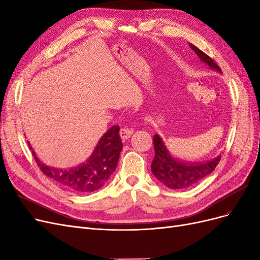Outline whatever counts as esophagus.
I'll use <instances>...</instances> for the list:
<instances>
[{
  "mask_svg": "<svg viewBox=\"0 0 260 260\" xmlns=\"http://www.w3.org/2000/svg\"><path fill=\"white\" fill-rule=\"evenodd\" d=\"M133 133H134V129H133V128L123 127V128H121V131H120V136H121V138H122L123 140H126V139H128V138L133 135Z\"/></svg>",
  "mask_w": 260,
  "mask_h": 260,
  "instance_id": "1",
  "label": "esophagus"
}]
</instances>
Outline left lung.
Returning a JSON list of instances; mask_svg holds the SVG:
<instances>
[{
    "label": "left lung",
    "instance_id": "1",
    "mask_svg": "<svg viewBox=\"0 0 260 260\" xmlns=\"http://www.w3.org/2000/svg\"><path fill=\"white\" fill-rule=\"evenodd\" d=\"M189 46L209 68L221 73L219 66L211 57L207 56L193 44L189 43ZM153 146L155 154L151 164V171L158 181H161L164 186L174 190L187 189L194 186L196 183L206 177L207 175L214 172L221 157L218 155L209 161L199 163L182 161L180 158L175 157L173 154H171L164 141L157 134L153 137Z\"/></svg>",
    "mask_w": 260,
    "mask_h": 260
}]
</instances>
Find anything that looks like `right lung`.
Returning a JSON list of instances; mask_svg holds the SVG:
<instances>
[{"label":"right lung","mask_w":260,"mask_h":260,"mask_svg":"<svg viewBox=\"0 0 260 260\" xmlns=\"http://www.w3.org/2000/svg\"><path fill=\"white\" fill-rule=\"evenodd\" d=\"M29 148L32 147L29 144ZM123 144L120 137V126L114 125L99 139L94 151L85 162L70 169H55L42 163L35 151L32 154L41 171L56 185L78 194H85L102 189L119 162Z\"/></svg>","instance_id":"right-lung-1"}]
</instances>
